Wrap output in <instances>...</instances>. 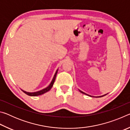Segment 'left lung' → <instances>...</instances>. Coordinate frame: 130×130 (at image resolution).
I'll use <instances>...</instances> for the list:
<instances>
[{
  "label": "left lung",
  "instance_id": "left-lung-1",
  "mask_svg": "<svg viewBox=\"0 0 130 130\" xmlns=\"http://www.w3.org/2000/svg\"><path fill=\"white\" fill-rule=\"evenodd\" d=\"M79 91H80L81 93H83V94H86V95H88V96H91V97H92V96H90V95H89V94H87V93H84V92H83V91H80V90H79ZM107 94H104V95H103V96H96V97H95V98H101V97H103V96H105Z\"/></svg>",
  "mask_w": 130,
  "mask_h": 130
}]
</instances>
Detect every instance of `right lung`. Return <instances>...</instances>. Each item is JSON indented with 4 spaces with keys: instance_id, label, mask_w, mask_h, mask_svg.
Returning <instances> with one entry per match:
<instances>
[{
    "instance_id": "right-lung-1",
    "label": "right lung",
    "mask_w": 130,
    "mask_h": 130,
    "mask_svg": "<svg viewBox=\"0 0 130 130\" xmlns=\"http://www.w3.org/2000/svg\"><path fill=\"white\" fill-rule=\"evenodd\" d=\"M58 69H57L56 70V73L54 74V76L53 77V80L51 81V83L49 84V85L48 87H47L46 88H44L43 89L41 90V91H37V92H26L23 91V90L21 89L22 91L24 93H26V94H27L28 96H39V95H41V94H42L43 93H46V92H48L49 91H50V89L53 87V85L54 84V83L55 81V80H56V76H57V72H58Z\"/></svg>"
}]
</instances>
